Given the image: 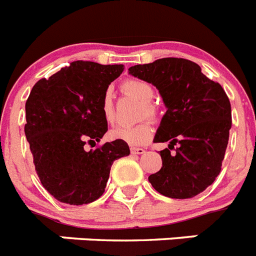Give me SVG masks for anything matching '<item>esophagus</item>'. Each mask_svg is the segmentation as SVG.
I'll return each mask as SVG.
<instances>
[{
    "label": "esophagus",
    "instance_id": "obj_1",
    "mask_svg": "<svg viewBox=\"0 0 256 256\" xmlns=\"http://www.w3.org/2000/svg\"><path fill=\"white\" fill-rule=\"evenodd\" d=\"M130 152L134 154V155H142V154H144V148H130Z\"/></svg>",
    "mask_w": 256,
    "mask_h": 256
}]
</instances>
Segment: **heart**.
Listing matches in <instances>:
<instances>
[{"instance_id": "1", "label": "heart", "mask_w": 256, "mask_h": 256, "mask_svg": "<svg viewBox=\"0 0 256 256\" xmlns=\"http://www.w3.org/2000/svg\"><path fill=\"white\" fill-rule=\"evenodd\" d=\"M124 94L134 97L140 102L144 104L141 112V118H155L156 108L151 105L155 91L150 83L141 80V79H128L122 84ZM101 114L106 123H112L115 120L114 100H112V90H106L101 98ZM154 134V128L150 122H142L136 126H118L110 132V137L116 141H123L130 144H148Z\"/></svg>"}]
</instances>
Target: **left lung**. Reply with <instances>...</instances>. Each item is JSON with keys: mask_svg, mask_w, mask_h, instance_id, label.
<instances>
[{"mask_svg": "<svg viewBox=\"0 0 256 256\" xmlns=\"http://www.w3.org/2000/svg\"><path fill=\"white\" fill-rule=\"evenodd\" d=\"M128 70L155 86L166 106L154 142L169 144L160 151L162 169L148 180L166 198L198 195L216 180L224 159L232 126L224 90L186 58H164ZM174 146L176 152L170 154Z\"/></svg>", "mask_w": 256, "mask_h": 256, "instance_id": "obj_1", "label": "left lung"}]
</instances>
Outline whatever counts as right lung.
<instances>
[{
  "mask_svg": "<svg viewBox=\"0 0 256 256\" xmlns=\"http://www.w3.org/2000/svg\"><path fill=\"white\" fill-rule=\"evenodd\" d=\"M123 65L74 61L48 79H40L26 102L24 126L36 172L56 200L90 204L102 196L112 162L130 155L126 142L112 141L94 150L108 132L101 98Z\"/></svg>",
  "mask_w": 256,
  "mask_h": 256,
  "instance_id": "right-lung-1",
  "label": "right lung"
}]
</instances>
